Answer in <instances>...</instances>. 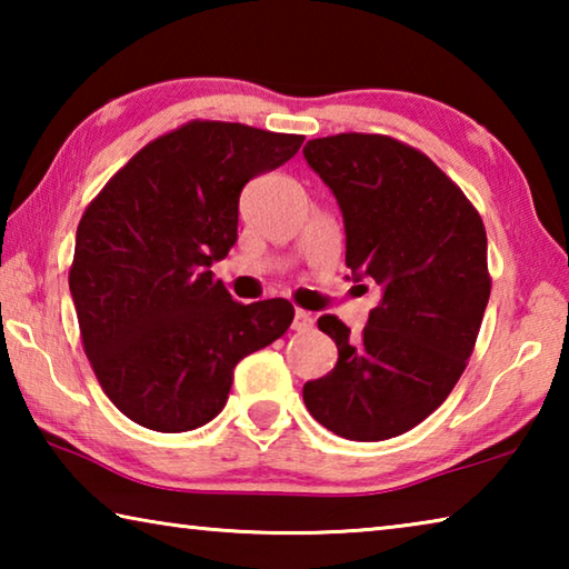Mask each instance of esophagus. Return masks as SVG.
Segmentation results:
<instances>
[{
	"label": "esophagus",
	"mask_w": 569,
	"mask_h": 569,
	"mask_svg": "<svg viewBox=\"0 0 569 569\" xmlns=\"http://www.w3.org/2000/svg\"><path fill=\"white\" fill-rule=\"evenodd\" d=\"M313 329V319H311V313H306V311H296L293 313V331H298V333H306V331H311Z\"/></svg>",
	"instance_id": "34e87169"
}]
</instances>
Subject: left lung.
Listing matches in <instances>:
<instances>
[{
	"label": "left lung",
	"mask_w": 569,
	"mask_h": 569,
	"mask_svg": "<svg viewBox=\"0 0 569 569\" xmlns=\"http://www.w3.org/2000/svg\"><path fill=\"white\" fill-rule=\"evenodd\" d=\"M303 158L339 203L351 281L381 288L359 339L319 319L339 361L303 383L306 409L343 439L399 437L449 397L475 349L492 286L485 226L435 162L383 134L308 140Z\"/></svg>",
	"instance_id": "obj_1"
}]
</instances>
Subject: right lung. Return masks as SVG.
<instances>
[{"label":"right lung","instance_id":"1","mask_svg":"<svg viewBox=\"0 0 569 569\" xmlns=\"http://www.w3.org/2000/svg\"><path fill=\"white\" fill-rule=\"evenodd\" d=\"M301 142L188 122L142 148L84 210L70 271L82 346L104 393L140 427L178 435L216 419L236 363L291 326L286 298L238 303L210 266L236 246L246 182Z\"/></svg>","mask_w":569,"mask_h":569}]
</instances>
